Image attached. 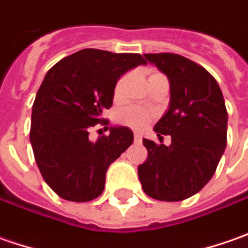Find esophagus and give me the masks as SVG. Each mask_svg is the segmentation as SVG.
Masks as SVG:
<instances>
[{
	"instance_id": "esophagus-1",
	"label": "esophagus",
	"mask_w": 248,
	"mask_h": 248,
	"mask_svg": "<svg viewBox=\"0 0 248 248\" xmlns=\"http://www.w3.org/2000/svg\"><path fill=\"white\" fill-rule=\"evenodd\" d=\"M141 140H142L141 134H139V133H134V141H136V142H141Z\"/></svg>"
}]
</instances>
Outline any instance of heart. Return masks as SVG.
<instances>
[{
	"mask_svg": "<svg viewBox=\"0 0 248 248\" xmlns=\"http://www.w3.org/2000/svg\"><path fill=\"white\" fill-rule=\"evenodd\" d=\"M162 77H165V75L160 73H151L148 81H154V79L162 78ZM126 81H127V75H122L116 81L115 88H114V96H115V98H119L122 96ZM152 118H154V115L151 112H148V111H145V109H142L140 107H136V106H130V107L124 108L118 114V122L121 124L127 126V127H132V129H142V127H145L147 124H150Z\"/></svg>",
	"mask_w": 248,
	"mask_h": 248,
	"instance_id": "obj_1",
	"label": "heart"
}]
</instances>
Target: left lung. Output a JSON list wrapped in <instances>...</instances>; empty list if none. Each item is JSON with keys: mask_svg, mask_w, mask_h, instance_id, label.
Returning a JSON list of instances; mask_svg holds the SVG:
<instances>
[{"mask_svg": "<svg viewBox=\"0 0 248 248\" xmlns=\"http://www.w3.org/2000/svg\"><path fill=\"white\" fill-rule=\"evenodd\" d=\"M144 56L170 82V107L154 130L159 139L170 134L171 144L142 139L148 158L139 166V178L156 201H184L209 183L225 151L224 96L214 77L192 60L175 53Z\"/></svg>", "mask_w": 248, "mask_h": 248, "instance_id": "obj_1", "label": "left lung"}]
</instances>
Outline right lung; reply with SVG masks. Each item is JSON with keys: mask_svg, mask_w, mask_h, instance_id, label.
Wrapping results in <instances>:
<instances>
[{"mask_svg": "<svg viewBox=\"0 0 248 248\" xmlns=\"http://www.w3.org/2000/svg\"><path fill=\"white\" fill-rule=\"evenodd\" d=\"M140 64L147 62L139 53L82 49L46 73L32 104L30 142L45 183L60 198L96 199L109 165L132 145L126 126L109 127L97 141L89 140V130L109 124L101 114L112 106L116 81Z\"/></svg>", "mask_w": 248, "mask_h": 248, "instance_id": "1", "label": "right lung"}]
</instances>
